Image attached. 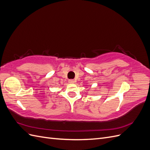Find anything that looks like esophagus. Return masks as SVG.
Returning <instances> with one entry per match:
<instances>
[{
    "label": "esophagus",
    "mask_w": 150,
    "mask_h": 150,
    "mask_svg": "<svg viewBox=\"0 0 150 150\" xmlns=\"http://www.w3.org/2000/svg\"><path fill=\"white\" fill-rule=\"evenodd\" d=\"M69 83H74V79H69Z\"/></svg>",
    "instance_id": "esophagus-1"
}]
</instances>
